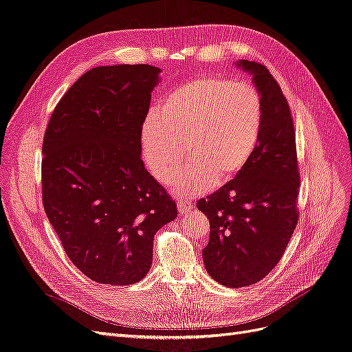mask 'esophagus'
Segmentation results:
<instances>
[{
	"mask_svg": "<svg viewBox=\"0 0 352 352\" xmlns=\"http://www.w3.org/2000/svg\"><path fill=\"white\" fill-rule=\"evenodd\" d=\"M177 207H178L179 213H188L190 210H192V204L188 203L187 200H183V199L177 201Z\"/></svg>",
	"mask_w": 352,
	"mask_h": 352,
	"instance_id": "esophagus-1",
	"label": "esophagus"
}]
</instances>
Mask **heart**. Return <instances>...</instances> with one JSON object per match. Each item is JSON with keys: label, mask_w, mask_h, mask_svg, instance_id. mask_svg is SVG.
Returning a JSON list of instances; mask_svg holds the SVG:
<instances>
[{"label": "heart", "mask_w": 352, "mask_h": 352, "mask_svg": "<svg viewBox=\"0 0 352 352\" xmlns=\"http://www.w3.org/2000/svg\"><path fill=\"white\" fill-rule=\"evenodd\" d=\"M263 123V100L251 84L197 78L178 85L143 123V161L155 179L166 184L187 152L191 162L174 178V187L184 194L203 192L250 161Z\"/></svg>", "instance_id": "obj_1"}]
</instances>
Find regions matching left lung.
I'll list each match as a JSON object with an SVG mask.
<instances>
[{"instance_id":"8db88e82","label":"left lung","mask_w":352,"mask_h":352,"mask_svg":"<svg viewBox=\"0 0 352 352\" xmlns=\"http://www.w3.org/2000/svg\"><path fill=\"white\" fill-rule=\"evenodd\" d=\"M264 106L263 132L245 166L216 192L197 201L210 222L203 250L209 276L226 287H245L270 274L297 225L296 132L278 82L261 63L241 59Z\"/></svg>"}]
</instances>
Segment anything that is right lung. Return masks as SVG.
Segmentation results:
<instances>
[{
    "label": "right lung",
    "instance_id": "1",
    "mask_svg": "<svg viewBox=\"0 0 352 352\" xmlns=\"http://www.w3.org/2000/svg\"><path fill=\"white\" fill-rule=\"evenodd\" d=\"M160 72L142 63L89 69L60 98L45 132L46 216L74 265L100 284L145 277L155 233L177 217L175 201L140 158Z\"/></svg>",
    "mask_w": 352,
    "mask_h": 352
}]
</instances>
